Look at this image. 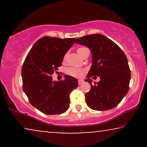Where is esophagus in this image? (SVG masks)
<instances>
[{
	"mask_svg": "<svg viewBox=\"0 0 147 147\" xmlns=\"http://www.w3.org/2000/svg\"><path fill=\"white\" fill-rule=\"evenodd\" d=\"M83 82H84L83 80H78V84H79V85H81V84H83Z\"/></svg>",
	"mask_w": 147,
	"mask_h": 147,
	"instance_id": "obj_1",
	"label": "esophagus"
}]
</instances>
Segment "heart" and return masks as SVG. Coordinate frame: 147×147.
Here are the masks:
<instances>
[{
	"label": "heart",
	"instance_id": "obj_1",
	"mask_svg": "<svg viewBox=\"0 0 147 147\" xmlns=\"http://www.w3.org/2000/svg\"><path fill=\"white\" fill-rule=\"evenodd\" d=\"M87 49L86 47H80L78 48L77 51L79 55H81L82 52L84 51V49ZM66 57H67V54H65L63 57V61H65ZM65 73L67 75L71 76L74 78H82V76L84 75L86 73V70L83 69H80V68L74 67H69L66 69Z\"/></svg>",
	"mask_w": 147,
	"mask_h": 147
}]
</instances>
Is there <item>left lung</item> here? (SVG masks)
<instances>
[{"instance_id":"left-lung-1","label":"left lung","mask_w":147,"mask_h":147,"mask_svg":"<svg viewBox=\"0 0 147 147\" xmlns=\"http://www.w3.org/2000/svg\"><path fill=\"white\" fill-rule=\"evenodd\" d=\"M76 43L88 47L92 53V65L85 80L91 86L85 95L87 105L100 111L116 107L129 90L130 70L126 55L114 42L101 34L78 38ZM95 75L100 80L92 85L90 78Z\"/></svg>"}]
</instances>
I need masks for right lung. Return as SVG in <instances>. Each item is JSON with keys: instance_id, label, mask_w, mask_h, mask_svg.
I'll return each instance as SVG.
<instances>
[{"instance_id": "1", "label": "right lung", "mask_w": 147, "mask_h": 147, "mask_svg": "<svg viewBox=\"0 0 147 147\" xmlns=\"http://www.w3.org/2000/svg\"><path fill=\"white\" fill-rule=\"evenodd\" d=\"M76 38L44 37L34 44L24 61L21 76L23 91L30 103L43 114L54 115L69 107V94L78 86L76 78L65 76L60 82L51 75L61 65Z\"/></svg>"}]
</instances>
